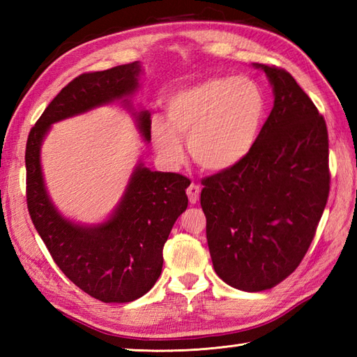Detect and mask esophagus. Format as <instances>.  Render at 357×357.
<instances>
[{
  "label": "esophagus",
  "instance_id": "esophagus-1",
  "mask_svg": "<svg viewBox=\"0 0 357 357\" xmlns=\"http://www.w3.org/2000/svg\"><path fill=\"white\" fill-rule=\"evenodd\" d=\"M199 195H201V187L198 184H190L187 188V196H188V201L192 204H196L199 199Z\"/></svg>",
  "mask_w": 357,
  "mask_h": 357
}]
</instances>
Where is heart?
<instances>
[{"instance_id":"b5f03b06","label":"heart","mask_w":357,"mask_h":357,"mask_svg":"<svg viewBox=\"0 0 357 357\" xmlns=\"http://www.w3.org/2000/svg\"><path fill=\"white\" fill-rule=\"evenodd\" d=\"M265 110L264 92L253 79L211 78L174 93L167 102V119L151 118L150 132L158 153L169 164L183 161L181 136H185L202 169L224 172L252 153Z\"/></svg>"}]
</instances>
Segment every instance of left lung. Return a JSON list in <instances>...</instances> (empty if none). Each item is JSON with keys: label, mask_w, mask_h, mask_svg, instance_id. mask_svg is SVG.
Segmentation results:
<instances>
[{"label": "left lung", "mask_w": 357, "mask_h": 357, "mask_svg": "<svg viewBox=\"0 0 357 357\" xmlns=\"http://www.w3.org/2000/svg\"><path fill=\"white\" fill-rule=\"evenodd\" d=\"M255 67L275 105L252 153L204 179L201 192L216 275L242 291L268 290L298 268L330 193L324 116L287 70Z\"/></svg>", "instance_id": "left-lung-1"}]
</instances>
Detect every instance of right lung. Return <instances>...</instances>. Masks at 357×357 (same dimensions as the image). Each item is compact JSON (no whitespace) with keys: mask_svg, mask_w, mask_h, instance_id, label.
<instances>
[{"mask_svg":"<svg viewBox=\"0 0 357 357\" xmlns=\"http://www.w3.org/2000/svg\"><path fill=\"white\" fill-rule=\"evenodd\" d=\"M138 61L89 72L70 81L45 107L26 144L29 215L53 261L82 291L102 302H132L155 285L162 270V248L178 216L187 208L190 179L179 173L136 167L109 221L84 227L67 221L45 192L40 150L53 123L116 100L126 105L138 89ZM138 127L150 141V113H138Z\"/></svg>","mask_w":357,"mask_h":357,"instance_id":"add662e5","label":"right lung"}]
</instances>
